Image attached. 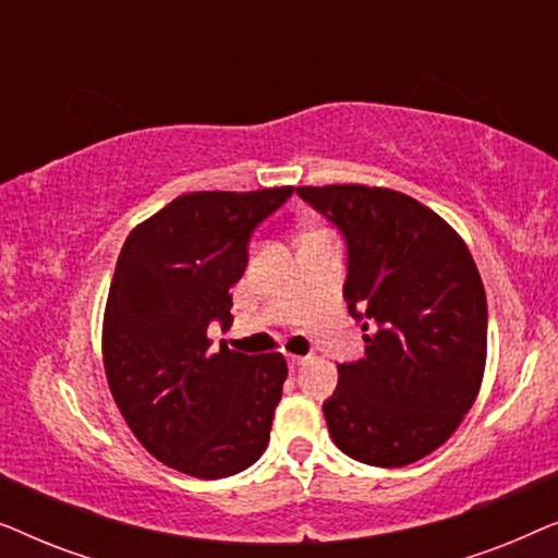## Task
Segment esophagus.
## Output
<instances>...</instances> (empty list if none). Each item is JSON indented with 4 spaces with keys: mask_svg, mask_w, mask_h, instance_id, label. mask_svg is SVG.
<instances>
[{
    "mask_svg": "<svg viewBox=\"0 0 558 558\" xmlns=\"http://www.w3.org/2000/svg\"><path fill=\"white\" fill-rule=\"evenodd\" d=\"M307 355H289V368H300V365L307 363Z\"/></svg>",
    "mask_w": 558,
    "mask_h": 558,
    "instance_id": "esophagus-1",
    "label": "esophagus"
}]
</instances>
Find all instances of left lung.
Returning <instances> with one entry per match:
<instances>
[{"label":"left lung","instance_id":"1","mask_svg":"<svg viewBox=\"0 0 558 558\" xmlns=\"http://www.w3.org/2000/svg\"><path fill=\"white\" fill-rule=\"evenodd\" d=\"M348 243V310L365 357L338 365L323 403L340 452L403 468L452 437L487 357L485 287L468 243L414 197L388 187H296Z\"/></svg>","mask_w":558,"mask_h":558}]
</instances>
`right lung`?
<instances>
[{
  "instance_id": "right-lung-1",
  "label": "right lung",
  "mask_w": 558,
  "mask_h": 558,
  "mask_svg": "<svg viewBox=\"0 0 558 558\" xmlns=\"http://www.w3.org/2000/svg\"><path fill=\"white\" fill-rule=\"evenodd\" d=\"M294 187L187 193L129 233L104 312V368L129 429L167 468L201 480L246 470L269 445L281 353L213 348L254 228Z\"/></svg>"
}]
</instances>
